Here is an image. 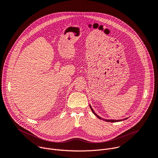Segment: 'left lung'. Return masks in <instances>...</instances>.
Returning a JSON list of instances; mask_svg holds the SVG:
<instances>
[{"mask_svg":"<svg viewBox=\"0 0 158 158\" xmlns=\"http://www.w3.org/2000/svg\"><path fill=\"white\" fill-rule=\"evenodd\" d=\"M89 106H90V108H91V110L93 111V112L94 113V114L95 115V116H96V117L98 118H99V119H102V120H104L105 121H107V122H110V123H115V122H119V121H124V119H127L128 118H125V119H119V120H114V119H103V118H101L100 116H99L98 115H97V114H96L95 113V112L94 111V110L93 109V108H92V107L91 106V105H89Z\"/></svg>","mask_w":158,"mask_h":158,"instance_id":"8db88e82","label":"left lung"}]
</instances>
